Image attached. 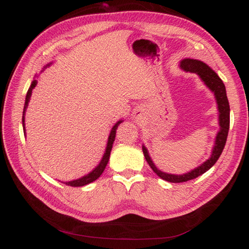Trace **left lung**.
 Here are the masks:
<instances>
[{
  "label": "left lung",
  "mask_w": 249,
  "mask_h": 249,
  "mask_svg": "<svg viewBox=\"0 0 249 249\" xmlns=\"http://www.w3.org/2000/svg\"><path fill=\"white\" fill-rule=\"evenodd\" d=\"M181 66L183 70H185L186 71L197 73V75L200 76V78L204 81L206 86L211 89V91L214 92V95L218 105L220 130L218 131L217 136H216L215 145L212 152V155H211V158H209L208 160L203 162L202 165L199 166L198 168L194 169L193 171H190L186 174H183V176H174V174H168L158 170L154 163H153V161L151 160L149 153H147L145 147L142 146V151H143L145 160L147 163H149V166L152 168V170L162 179L171 183H183V182L190 181V179L198 178L199 176H201V174H203L204 172L208 171L209 169L212 168L214 166V163L218 160L221 153H223V150L227 141V137H228V131H229V126H230L229 102H228V98H227L225 84L223 81H221V79L217 76V73L211 70L205 63L198 60L185 59L181 62Z\"/></svg>",
  "instance_id": "8db88e82"
}]
</instances>
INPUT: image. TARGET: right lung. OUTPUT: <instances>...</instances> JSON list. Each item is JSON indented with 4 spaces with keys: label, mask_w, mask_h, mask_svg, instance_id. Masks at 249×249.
Returning <instances> with one entry per match:
<instances>
[{
    "label": "right lung",
    "mask_w": 249,
    "mask_h": 249,
    "mask_svg": "<svg viewBox=\"0 0 249 249\" xmlns=\"http://www.w3.org/2000/svg\"><path fill=\"white\" fill-rule=\"evenodd\" d=\"M36 86V81H33L31 84V87L29 89L28 93H26V97H25V104H24V109H23V116H22V124H23V130L24 129V113H25V109L26 107H28V104H29V100H30V97H31V94H32V89H33ZM122 121H119L118 123H116L113 128L111 129L110 131V136L108 138V143H107V147H106V152L104 154V157L102 161H100L99 165L94 169V170L92 172H89L88 176L83 177L79 179H75V181H71V182H66L65 184L68 185V186H71V187H79V186H84V185L87 184H89L94 182L95 179H97L100 176H102V173L104 172L106 166H107V163L109 161V157H110V151L111 149H112V144H113V141H114V138H115V133H116V128H118V126L120 125Z\"/></svg>",
    "instance_id": "add662e5"
}]
</instances>
